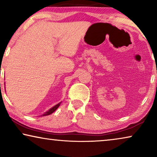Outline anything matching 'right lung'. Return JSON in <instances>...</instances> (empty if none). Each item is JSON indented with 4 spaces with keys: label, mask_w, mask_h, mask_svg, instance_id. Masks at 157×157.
<instances>
[{
    "label": "right lung",
    "mask_w": 157,
    "mask_h": 157,
    "mask_svg": "<svg viewBox=\"0 0 157 157\" xmlns=\"http://www.w3.org/2000/svg\"><path fill=\"white\" fill-rule=\"evenodd\" d=\"M60 104H61V103H59V104H58L56 105V106L52 107V108H51V109H49V110H48V111H46V112L44 114H43V117H44V116L50 115V114H51V113H52L54 112V111H55L56 110V109H57L58 108H59V106H60Z\"/></svg>",
    "instance_id": "obj_1"
}]
</instances>
